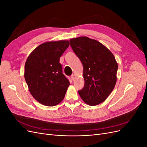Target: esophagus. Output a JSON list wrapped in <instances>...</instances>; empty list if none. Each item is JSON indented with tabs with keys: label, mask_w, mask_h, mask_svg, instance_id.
I'll list each match as a JSON object with an SVG mask.
<instances>
[{
	"label": "esophagus",
	"mask_w": 147,
	"mask_h": 147,
	"mask_svg": "<svg viewBox=\"0 0 147 147\" xmlns=\"http://www.w3.org/2000/svg\"><path fill=\"white\" fill-rule=\"evenodd\" d=\"M71 78H72V80H75V74H72L71 75Z\"/></svg>",
	"instance_id": "34e87169"
}]
</instances>
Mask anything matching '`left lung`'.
<instances>
[{"mask_svg": "<svg viewBox=\"0 0 147 147\" xmlns=\"http://www.w3.org/2000/svg\"><path fill=\"white\" fill-rule=\"evenodd\" d=\"M70 44L83 65L84 85L79 95L88 105L102 103L117 82L118 64L113 55L101 43L87 37L70 39Z\"/></svg>", "mask_w": 147, "mask_h": 147, "instance_id": "obj_1", "label": "left lung"}]
</instances>
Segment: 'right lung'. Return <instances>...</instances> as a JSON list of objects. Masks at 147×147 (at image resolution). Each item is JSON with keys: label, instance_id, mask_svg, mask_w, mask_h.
Wrapping results in <instances>:
<instances>
[{"label": "right lung", "instance_id": "1", "mask_svg": "<svg viewBox=\"0 0 147 147\" xmlns=\"http://www.w3.org/2000/svg\"><path fill=\"white\" fill-rule=\"evenodd\" d=\"M69 46L67 40L44 43L26 60L25 80L30 94L44 105L55 106L64 98L70 83L63 73L59 58Z\"/></svg>", "mask_w": 147, "mask_h": 147}]
</instances>
